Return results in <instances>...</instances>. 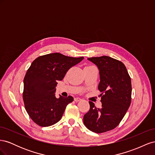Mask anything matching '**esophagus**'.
<instances>
[{
	"instance_id": "esophagus-1",
	"label": "esophagus",
	"mask_w": 155,
	"mask_h": 155,
	"mask_svg": "<svg viewBox=\"0 0 155 155\" xmlns=\"http://www.w3.org/2000/svg\"><path fill=\"white\" fill-rule=\"evenodd\" d=\"M81 98H79V97L74 98V101H81Z\"/></svg>"
}]
</instances>
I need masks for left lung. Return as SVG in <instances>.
I'll list each match as a JSON object with an SVG mask.
<instances>
[{
	"mask_svg": "<svg viewBox=\"0 0 155 155\" xmlns=\"http://www.w3.org/2000/svg\"><path fill=\"white\" fill-rule=\"evenodd\" d=\"M88 59L99 69L102 105L97 108L89 101L83 123L92 132L102 133L116 128L125 115L131 102V80L125 64L118 60L106 55Z\"/></svg>",
	"mask_w": 155,
	"mask_h": 155,
	"instance_id": "8db88e82",
	"label": "left lung"
}]
</instances>
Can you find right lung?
<instances>
[{"mask_svg": "<svg viewBox=\"0 0 155 155\" xmlns=\"http://www.w3.org/2000/svg\"><path fill=\"white\" fill-rule=\"evenodd\" d=\"M83 57L72 58L60 53L39 56L32 62L24 78L23 101L26 112L41 127L52 125L61 120L72 96H55L58 81L68 70L81 62Z\"/></svg>", "mask_w": 155, "mask_h": 155, "instance_id": "obj_1", "label": "right lung"}]
</instances>
